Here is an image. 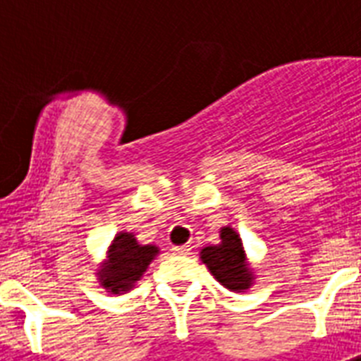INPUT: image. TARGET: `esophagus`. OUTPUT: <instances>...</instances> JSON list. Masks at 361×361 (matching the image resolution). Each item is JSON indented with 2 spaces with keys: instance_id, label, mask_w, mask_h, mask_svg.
<instances>
[{
  "instance_id": "1",
  "label": "esophagus",
  "mask_w": 361,
  "mask_h": 361,
  "mask_svg": "<svg viewBox=\"0 0 361 361\" xmlns=\"http://www.w3.org/2000/svg\"><path fill=\"white\" fill-rule=\"evenodd\" d=\"M172 251H174L176 255H187V252H189V245H176L172 247Z\"/></svg>"
}]
</instances>
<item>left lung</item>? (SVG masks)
I'll return each instance as SVG.
<instances>
[{
	"label": "left lung",
	"mask_w": 361,
	"mask_h": 361,
	"mask_svg": "<svg viewBox=\"0 0 361 361\" xmlns=\"http://www.w3.org/2000/svg\"><path fill=\"white\" fill-rule=\"evenodd\" d=\"M221 245L204 247L200 258L221 285L231 290H245L251 285L252 271L247 268L240 236L226 226L221 231Z\"/></svg>",
	"instance_id": "8db88e82"
}]
</instances>
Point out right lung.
Masks as SVG:
<instances>
[{
	"label": "right lung",
	"mask_w": 361,
	"mask_h": 361,
	"mask_svg": "<svg viewBox=\"0 0 361 361\" xmlns=\"http://www.w3.org/2000/svg\"><path fill=\"white\" fill-rule=\"evenodd\" d=\"M157 255V247L138 245L133 234H118L110 245L109 262L101 271L99 279L104 288L114 294L129 290L133 283L140 279L153 257Z\"/></svg>",
	"instance_id": "add662e5"
}]
</instances>
